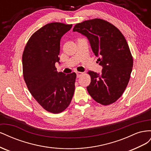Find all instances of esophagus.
Returning <instances> with one entry per match:
<instances>
[{
  "instance_id": "34e87169",
  "label": "esophagus",
  "mask_w": 151,
  "mask_h": 151,
  "mask_svg": "<svg viewBox=\"0 0 151 151\" xmlns=\"http://www.w3.org/2000/svg\"><path fill=\"white\" fill-rule=\"evenodd\" d=\"M76 74H77V77H78L79 78V77H80L82 75L84 74V73L81 72H77Z\"/></svg>"
}]
</instances>
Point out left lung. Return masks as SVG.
Returning <instances> with one entry per match:
<instances>
[{
  "mask_svg": "<svg viewBox=\"0 0 151 151\" xmlns=\"http://www.w3.org/2000/svg\"><path fill=\"white\" fill-rule=\"evenodd\" d=\"M73 31L88 38L103 67L101 74L88 72L91 76L87 87L89 94L101 104L115 103L125 90L133 67V57L124 36L112 24L97 18L76 24Z\"/></svg>",
  "mask_w": 151,
  "mask_h": 151,
  "instance_id": "8db88e82",
  "label": "left lung"
}]
</instances>
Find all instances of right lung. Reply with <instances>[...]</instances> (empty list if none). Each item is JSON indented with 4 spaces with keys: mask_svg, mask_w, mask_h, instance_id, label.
I'll return each mask as SVG.
<instances>
[{
    "mask_svg": "<svg viewBox=\"0 0 151 151\" xmlns=\"http://www.w3.org/2000/svg\"><path fill=\"white\" fill-rule=\"evenodd\" d=\"M72 24L52 22L34 33L22 54V72L30 93L45 110L61 113L68 106L75 91V72H58L60 42Z\"/></svg>",
    "mask_w": 151,
    "mask_h": 151,
    "instance_id": "right-lung-1",
    "label": "right lung"
}]
</instances>
